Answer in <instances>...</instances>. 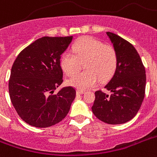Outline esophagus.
<instances>
[{
  "instance_id": "34e87169",
  "label": "esophagus",
  "mask_w": 157,
  "mask_h": 157,
  "mask_svg": "<svg viewBox=\"0 0 157 157\" xmlns=\"http://www.w3.org/2000/svg\"><path fill=\"white\" fill-rule=\"evenodd\" d=\"M85 93V90H76V94H82Z\"/></svg>"
}]
</instances>
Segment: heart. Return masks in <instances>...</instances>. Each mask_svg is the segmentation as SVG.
Here are the masks:
<instances>
[{
  "instance_id": "heart-1",
  "label": "heart",
  "mask_w": 157,
  "mask_h": 157,
  "mask_svg": "<svg viewBox=\"0 0 157 157\" xmlns=\"http://www.w3.org/2000/svg\"><path fill=\"white\" fill-rule=\"evenodd\" d=\"M72 52L66 51L63 53L60 63L63 71L72 76L80 70L81 63L86 62L84 67L87 70L72 77L68 81L71 86L86 90L94 86L101 81L109 80L115 73L118 66V54L115 48L105 45L98 39L86 36L73 44Z\"/></svg>"
}]
</instances>
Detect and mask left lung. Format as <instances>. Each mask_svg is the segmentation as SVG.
<instances>
[{"label": "left lung", "mask_w": 157, "mask_h": 157, "mask_svg": "<svg viewBox=\"0 0 157 157\" xmlns=\"http://www.w3.org/2000/svg\"><path fill=\"white\" fill-rule=\"evenodd\" d=\"M107 35L118 54V66L113 77L102 90L95 91L92 112L109 124H121L134 118L145 96L146 71L135 48L115 33Z\"/></svg>", "instance_id": "obj_1"}]
</instances>
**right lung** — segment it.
<instances>
[{
	"instance_id": "1",
	"label": "right lung",
	"mask_w": 157,
	"mask_h": 157,
	"mask_svg": "<svg viewBox=\"0 0 157 157\" xmlns=\"http://www.w3.org/2000/svg\"><path fill=\"white\" fill-rule=\"evenodd\" d=\"M72 36H44L27 46L13 63L9 94L18 115L36 128H48L65 118L76 97L72 86L53 94L63 81L60 58Z\"/></svg>"
}]
</instances>
